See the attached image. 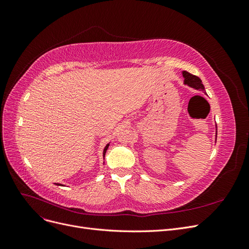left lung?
<instances>
[{
  "label": "left lung",
  "instance_id": "8db88e82",
  "mask_svg": "<svg viewBox=\"0 0 249 249\" xmlns=\"http://www.w3.org/2000/svg\"><path fill=\"white\" fill-rule=\"evenodd\" d=\"M183 77L185 79L184 80L185 85H188V86H190V87H192L194 89H197V90H202V91L205 90V87H203V85H202L201 80L198 77L194 76V74H191L188 71H183Z\"/></svg>",
  "mask_w": 249,
  "mask_h": 249
}]
</instances>
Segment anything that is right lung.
Masks as SVG:
<instances>
[{"label": "right lung", "mask_w": 249, "mask_h": 249, "mask_svg": "<svg viewBox=\"0 0 249 249\" xmlns=\"http://www.w3.org/2000/svg\"><path fill=\"white\" fill-rule=\"evenodd\" d=\"M109 143H108V144L106 145V146H105V148H104V152H103V156H104V158H105V155H106V152H107V149H108V147H109ZM56 185H59V184H56Z\"/></svg>", "instance_id": "obj_1"}]
</instances>
